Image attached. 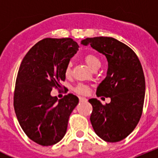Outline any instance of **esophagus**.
I'll use <instances>...</instances> for the list:
<instances>
[{"instance_id":"34e87169","label":"esophagus","mask_w":158,"mask_h":158,"mask_svg":"<svg viewBox=\"0 0 158 158\" xmlns=\"http://www.w3.org/2000/svg\"><path fill=\"white\" fill-rule=\"evenodd\" d=\"M79 100H80V101H87V99L85 98V97H83V96H80L79 97Z\"/></svg>"}]
</instances>
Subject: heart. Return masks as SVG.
Returning <instances> with one entry per match:
<instances>
[{
    "instance_id": "obj_1",
    "label": "heart",
    "mask_w": 158,
    "mask_h": 158,
    "mask_svg": "<svg viewBox=\"0 0 158 158\" xmlns=\"http://www.w3.org/2000/svg\"><path fill=\"white\" fill-rule=\"evenodd\" d=\"M85 62L88 64V65L92 69H93V70L99 69L100 65H101V61H100V58L98 56H96V54H86L85 57ZM71 66H72L71 63H69L67 65L66 68H65V73L66 76H69L71 73ZM74 91L76 93H79V94H86L89 92V89H88L87 86L80 84V85H77L74 88Z\"/></svg>"
}]
</instances>
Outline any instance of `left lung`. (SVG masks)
I'll return each mask as SVG.
<instances>
[{
    "label": "left lung",
    "mask_w": 158,
    "mask_h": 158,
    "mask_svg": "<svg viewBox=\"0 0 158 158\" xmlns=\"http://www.w3.org/2000/svg\"><path fill=\"white\" fill-rule=\"evenodd\" d=\"M81 43L104 54L108 63L96 96L110 97L111 102L103 105L97 99H89L92 126L103 140L119 142L134 131L142 115L146 83L140 61L128 46L114 38H87Z\"/></svg>",
    "instance_id": "obj_1"
}]
</instances>
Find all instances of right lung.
<instances>
[{
    "label": "right lung",
    "mask_w": 158,
    "mask_h": 158,
    "mask_svg": "<svg viewBox=\"0 0 158 158\" xmlns=\"http://www.w3.org/2000/svg\"><path fill=\"white\" fill-rule=\"evenodd\" d=\"M70 39H44L30 49L22 61L14 93V109L29 139L41 146H52L66 133L68 121L79 99L73 94L58 100L51 96L61 88L65 68L78 50Z\"/></svg>",
    "instance_id": "obj_1"
}]
</instances>
